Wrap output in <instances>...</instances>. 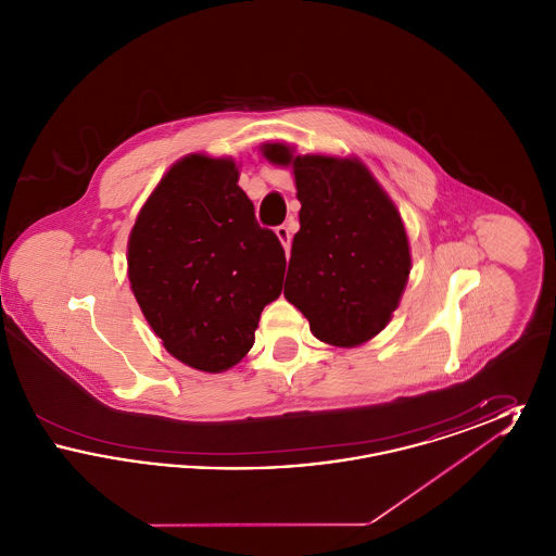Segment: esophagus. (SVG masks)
<instances>
[{"instance_id":"34e87169","label":"esophagus","mask_w":556,"mask_h":556,"mask_svg":"<svg viewBox=\"0 0 556 556\" xmlns=\"http://www.w3.org/2000/svg\"><path fill=\"white\" fill-rule=\"evenodd\" d=\"M275 233H277V238L279 241L283 243V248H286V252H290L291 248V229L288 225H279L277 229H275Z\"/></svg>"}]
</instances>
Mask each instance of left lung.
Listing matches in <instances>:
<instances>
[{"mask_svg":"<svg viewBox=\"0 0 556 556\" xmlns=\"http://www.w3.org/2000/svg\"><path fill=\"white\" fill-rule=\"evenodd\" d=\"M263 156L291 166L300 231L291 243L286 298L320 342L354 348L396 311L410 273V248L394 202L356 159L293 156L265 143Z\"/></svg>","mask_w":556,"mask_h":556,"instance_id":"1","label":"left lung"}]
</instances>
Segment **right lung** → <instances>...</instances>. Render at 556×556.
Instances as JSON below:
<instances>
[{"mask_svg": "<svg viewBox=\"0 0 556 556\" xmlns=\"http://www.w3.org/2000/svg\"><path fill=\"white\" fill-rule=\"evenodd\" d=\"M231 159L175 162L139 212L127 248L135 300L162 345L191 369L223 372L254 344L283 286L286 252L254 216Z\"/></svg>", "mask_w": 556, "mask_h": 556, "instance_id": "right-lung-1", "label": "right lung"}]
</instances>
